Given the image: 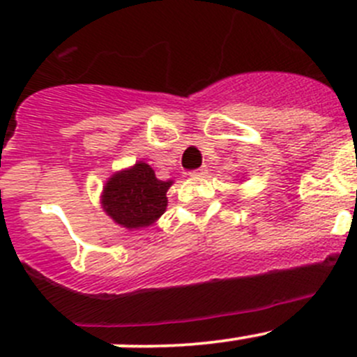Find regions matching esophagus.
Returning a JSON list of instances; mask_svg holds the SVG:
<instances>
[{"mask_svg":"<svg viewBox=\"0 0 357 357\" xmlns=\"http://www.w3.org/2000/svg\"><path fill=\"white\" fill-rule=\"evenodd\" d=\"M206 174H207V167H206V165H204V167L195 169V171L190 172V176H195V178H200V176H206Z\"/></svg>","mask_w":357,"mask_h":357,"instance_id":"34e87169","label":"esophagus"}]
</instances>
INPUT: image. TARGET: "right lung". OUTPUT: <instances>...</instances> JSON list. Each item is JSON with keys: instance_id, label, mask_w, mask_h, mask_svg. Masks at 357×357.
Instances as JSON below:
<instances>
[{"instance_id": "obj_1", "label": "right lung", "mask_w": 357, "mask_h": 357, "mask_svg": "<svg viewBox=\"0 0 357 357\" xmlns=\"http://www.w3.org/2000/svg\"><path fill=\"white\" fill-rule=\"evenodd\" d=\"M172 181H160L144 162H137L129 171L116 172L106 183L102 206L115 223L126 228L148 227L164 214Z\"/></svg>"}]
</instances>
